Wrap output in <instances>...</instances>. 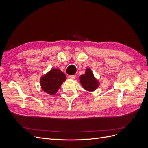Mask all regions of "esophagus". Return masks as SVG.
<instances>
[{"instance_id": "1", "label": "esophagus", "mask_w": 148, "mask_h": 148, "mask_svg": "<svg viewBox=\"0 0 148 148\" xmlns=\"http://www.w3.org/2000/svg\"><path fill=\"white\" fill-rule=\"evenodd\" d=\"M69 78L70 79H74L76 78V76L75 75H70L69 76Z\"/></svg>"}]
</instances>
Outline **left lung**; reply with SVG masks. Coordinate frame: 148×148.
Wrapping results in <instances>:
<instances>
[{"label":"left lung","instance_id":"left-lung-1","mask_svg":"<svg viewBox=\"0 0 148 148\" xmlns=\"http://www.w3.org/2000/svg\"><path fill=\"white\" fill-rule=\"evenodd\" d=\"M80 82L84 88L89 91H95L98 86V83L89 69H87L85 74L80 77Z\"/></svg>","mask_w":148,"mask_h":148}]
</instances>
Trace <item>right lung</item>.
<instances>
[{
  "instance_id": "right-lung-1",
  "label": "right lung",
  "mask_w": 148,
  "mask_h": 148,
  "mask_svg": "<svg viewBox=\"0 0 148 148\" xmlns=\"http://www.w3.org/2000/svg\"><path fill=\"white\" fill-rule=\"evenodd\" d=\"M65 79V74L60 70L52 69L41 78V87L49 95H55Z\"/></svg>"
}]
</instances>
